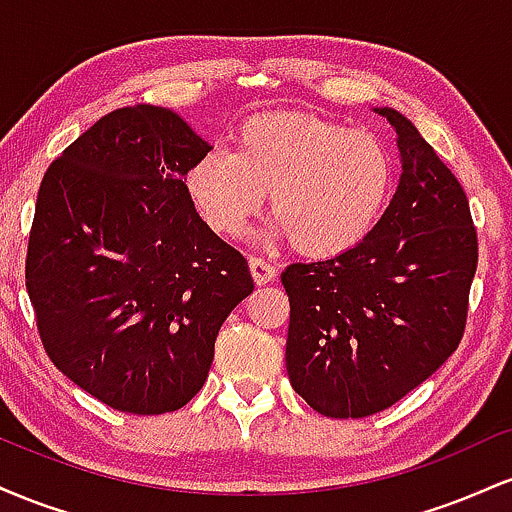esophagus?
I'll return each mask as SVG.
<instances>
[{
  "mask_svg": "<svg viewBox=\"0 0 512 512\" xmlns=\"http://www.w3.org/2000/svg\"><path fill=\"white\" fill-rule=\"evenodd\" d=\"M250 274L252 279H255V284L262 286V284H269V281H274L276 269L269 262H264L262 257H250Z\"/></svg>",
  "mask_w": 512,
  "mask_h": 512,
  "instance_id": "1",
  "label": "esophagus"
}]
</instances>
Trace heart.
I'll list each match as a JSON object with an SVG mask.
<instances>
[{
    "mask_svg": "<svg viewBox=\"0 0 512 512\" xmlns=\"http://www.w3.org/2000/svg\"><path fill=\"white\" fill-rule=\"evenodd\" d=\"M395 156L370 129L313 115L252 117L231 151H209L187 173L192 204L216 236L238 238L269 195L264 238L293 240L308 257L361 245L383 219L395 187Z\"/></svg>",
    "mask_w": 512,
    "mask_h": 512,
    "instance_id": "b5f03b06",
    "label": "heart"
}]
</instances>
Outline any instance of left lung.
<instances>
[{"mask_svg": "<svg viewBox=\"0 0 512 512\" xmlns=\"http://www.w3.org/2000/svg\"><path fill=\"white\" fill-rule=\"evenodd\" d=\"M397 134V190L361 245L289 264L293 390L332 419H363L409 395L452 356L477 272L469 202L402 113L375 108Z\"/></svg>", "mask_w": 512, "mask_h": 512, "instance_id": "1", "label": "left lung"}]
</instances>
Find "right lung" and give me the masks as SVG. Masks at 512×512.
I'll list each match as a JSON object with an SVG mask.
<instances>
[{"instance_id":"right-lung-1","label":"right lung","mask_w":512,"mask_h":512,"mask_svg":"<svg viewBox=\"0 0 512 512\" xmlns=\"http://www.w3.org/2000/svg\"><path fill=\"white\" fill-rule=\"evenodd\" d=\"M211 146L178 113L132 105L40 182L26 289L45 351L103 404L166 414L202 390L248 262L199 219L185 178Z\"/></svg>"}]
</instances>
